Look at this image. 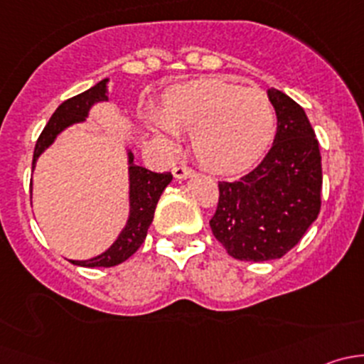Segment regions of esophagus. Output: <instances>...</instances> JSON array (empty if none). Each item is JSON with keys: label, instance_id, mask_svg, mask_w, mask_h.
<instances>
[{"label": "esophagus", "instance_id": "1", "mask_svg": "<svg viewBox=\"0 0 364 364\" xmlns=\"http://www.w3.org/2000/svg\"><path fill=\"white\" fill-rule=\"evenodd\" d=\"M172 174H174L176 179H186V178H192L193 171L186 167V165H178V167L172 168Z\"/></svg>", "mask_w": 364, "mask_h": 364}]
</instances>
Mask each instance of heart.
Here are the masks:
<instances>
[{"label": "heart", "instance_id": "1", "mask_svg": "<svg viewBox=\"0 0 364 364\" xmlns=\"http://www.w3.org/2000/svg\"><path fill=\"white\" fill-rule=\"evenodd\" d=\"M142 119L168 148L178 144V134H192L196 159L220 174L241 172L262 159L277 132V114L266 95L222 79L172 86L160 111L144 109Z\"/></svg>", "mask_w": 364, "mask_h": 364}]
</instances>
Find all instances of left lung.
<instances>
[{
	"label": "left lung",
	"mask_w": 364,
	"mask_h": 364,
	"mask_svg": "<svg viewBox=\"0 0 364 364\" xmlns=\"http://www.w3.org/2000/svg\"><path fill=\"white\" fill-rule=\"evenodd\" d=\"M277 135L266 159L234 183H218L213 234L237 260L280 259L299 243L321 211L322 161L306 112L269 87Z\"/></svg>",
	"instance_id": "left-lung-1"
}]
</instances>
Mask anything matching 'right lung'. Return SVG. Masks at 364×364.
Returning a JSON list of instances; mask_svg holds the SVG:
<instances>
[{
  "label": "right lung",
  "mask_w": 364,
  "mask_h": 364,
  "mask_svg": "<svg viewBox=\"0 0 364 364\" xmlns=\"http://www.w3.org/2000/svg\"><path fill=\"white\" fill-rule=\"evenodd\" d=\"M107 84L109 77H105L100 82H97L95 86H91L90 90L84 91V93L75 95V97L65 100L63 104L56 109V112L53 114V117H50L49 123L46 124L43 132L40 134L38 141H36L35 153H33V171H35L36 161H38L40 155L56 142L58 135H60L61 132L73 127V124L84 123V121L90 117L91 109H93L95 105L102 104V102H109ZM124 151H127L128 165L127 223H124V227L121 229V232L117 234L116 241H114L107 250L102 252L100 255L91 257V259L86 260L70 259V262L75 264V266L112 267L124 262L128 257L134 255V253L139 250V247L144 243L146 234H148L149 225H151L153 222V216H155V208L156 204H159L161 192H164L165 186L172 181L171 172L159 174V172H151L146 167H141V165H135L134 153H132L128 144L124 146Z\"/></svg>",
  "instance_id": "right-lung-1"
}]
</instances>
